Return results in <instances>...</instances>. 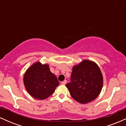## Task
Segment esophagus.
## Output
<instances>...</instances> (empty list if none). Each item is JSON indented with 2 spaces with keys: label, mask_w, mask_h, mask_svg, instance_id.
Instances as JSON below:
<instances>
[{
  "label": "esophagus",
  "mask_w": 126,
  "mask_h": 126,
  "mask_svg": "<svg viewBox=\"0 0 126 126\" xmlns=\"http://www.w3.org/2000/svg\"><path fill=\"white\" fill-rule=\"evenodd\" d=\"M66 83H67V80H63V82H61V83L62 85H65L66 84Z\"/></svg>",
  "instance_id": "obj_1"
}]
</instances>
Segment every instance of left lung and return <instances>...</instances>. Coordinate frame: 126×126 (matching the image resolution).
Here are the masks:
<instances>
[{
    "instance_id": "8db88e82",
    "label": "left lung",
    "mask_w": 126,
    "mask_h": 126,
    "mask_svg": "<svg viewBox=\"0 0 126 126\" xmlns=\"http://www.w3.org/2000/svg\"><path fill=\"white\" fill-rule=\"evenodd\" d=\"M71 82L66 86L72 97L84 104L94 101L101 93L103 76L99 66L94 62L83 60L72 68Z\"/></svg>"
}]
</instances>
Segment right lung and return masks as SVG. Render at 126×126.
I'll list each match as a JSON object with an SVG mask.
<instances>
[{
    "label": "right lung",
    "mask_w": 126,
    "mask_h": 126,
    "mask_svg": "<svg viewBox=\"0 0 126 126\" xmlns=\"http://www.w3.org/2000/svg\"><path fill=\"white\" fill-rule=\"evenodd\" d=\"M24 84L31 96L43 100L54 93L59 82L56 75L50 71L48 64L37 62L26 70Z\"/></svg>",
    "instance_id": "add662e5"
}]
</instances>
